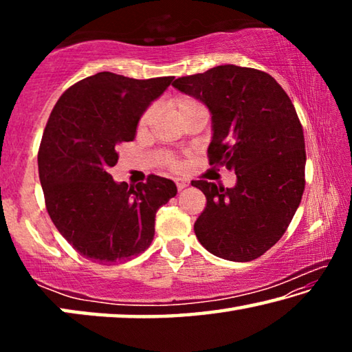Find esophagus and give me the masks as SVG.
<instances>
[{
    "label": "esophagus",
    "instance_id": "34e87169",
    "mask_svg": "<svg viewBox=\"0 0 352 352\" xmlns=\"http://www.w3.org/2000/svg\"><path fill=\"white\" fill-rule=\"evenodd\" d=\"M175 184H177V189L182 190V189H184V188L188 186V182H184V180H180V178H177Z\"/></svg>",
    "mask_w": 352,
    "mask_h": 352
}]
</instances>
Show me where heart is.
<instances>
[{"label": "heart", "mask_w": 352, "mask_h": 352, "mask_svg": "<svg viewBox=\"0 0 352 352\" xmlns=\"http://www.w3.org/2000/svg\"><path fill=\"white\" fill-rule=\"evenodd\" d=\"M199 109H204V107H201V104L197 99L190 96H178L172 100V110H174L178 119H182L186 115H189L190 111H195ZM151 121H152V110H147L140 119V129H146L148 124H151Z\"/></svg>", "instance_id": "1"}]
</instances>
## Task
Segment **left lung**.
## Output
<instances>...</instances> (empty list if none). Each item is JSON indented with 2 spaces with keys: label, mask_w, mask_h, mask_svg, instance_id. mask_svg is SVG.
I'll list each match as a JSON object with an SVG mask.
<instances>
[{
  "label": "left lung",
  "mask_w": 352,
  "mask_h": 352,
  "mask_svg": "<svg viewBox=\"0 0 352 352\" xmlns=\"http://www.w3.org/2000/svg\"><path fill=\"white\" fill-rule=\"evenodd\" d=\"M172 85L208 107L210 164L237 177L236 186L226 189L192 182L206 197L195 236L219 258H259L281 239L305 190V135L294 104L270 74L236 65L180 77Z\"/></svg>",
  "instance_id": "left-lung-1"
}]
</instances>
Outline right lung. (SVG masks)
<instances>
[{
  "mask_svg": "<svg viewBox=\"0 0 352 352\" xmlns=\"http://www.w3.org/2000/svg\"><path fill=\"white\" fill-rule=\"evenodd\" d=\"M172 80L104 71L69 87L47 119L38 151L47 214L77 253L98 264L126 262L147 250L155 214L175 197L169 178L148 175L129 186L109 172L118 146L135 140L142 113Z\"/></svg>",
  "mask_w": 352,
  "mask_h": 352,
  "instance_id": "obj_1",
  "label": "right lung"
}]
</instances>
